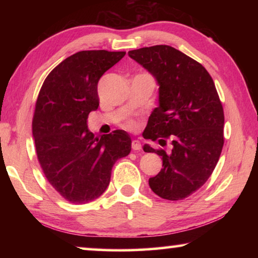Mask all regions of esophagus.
Masks as SVG:
<instances>
[{"label":"esophagus","instance_id":"obj_1","mask_svg":"<svg viewBox=\"0 0 258 258\" xmlns=\"http://www.w3.org/2000/svg\"><path fill=\"white\" fill-rule=\"evenodd\" d=\"M132 149L134 151H139L141 149V142L139 141V140H133L132 141Z\"/></svg>","mask_w":258,"mask_h":258}]
</instances>
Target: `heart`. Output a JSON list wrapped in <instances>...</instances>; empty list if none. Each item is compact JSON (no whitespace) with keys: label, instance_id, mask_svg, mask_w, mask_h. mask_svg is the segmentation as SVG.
<instances>
[{"label":"heart","instance_id":"heart-1","mask_svg":"<svg viewBox=\"0 0 258 258\" xmlns=\"http://www.w3.org/2000/svg\"><path fill=\"white\" fill-rule=\"evenodd\" d=\"M128 126H130V127H134L135 124L133 123V121H131V123H128Z\"/></svg>","mask_w":258,"mask_h":258}]
</instances>
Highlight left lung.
I'll use <instances>...</instances> for the list:
<instances>
[{"mask_svg": "<svg viewBox=\"0 0 258 258\" xmlns=\"http://www.w3.org/2000/svg\"><path fill=\"white\" fill-rule=\"evenodd\" d=\"M128 55L159 86L158 107L151 112L143 138H161L159 145H166L163 138H167L172 145L169 152L143 146L163 160L149 185L161 198L182 200L205 184L223 148L224 113L215 84L202 64L172 46L142 47Z\"/></svg>", "mask_w": 258, "mask_h": 258, "instance_id": "8db88e82", "label": "left lung"}]
</instances>
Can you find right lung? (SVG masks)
I'll use <instances>...</instances> for the list:
<instances>
[{
	"label": "right lung",
	"instance_id": "right-lung-1",
	"mask_svg": "<svg viewBox=\"0 0 258 258\" xmlns=\"http://www.w3.org/2000/svg\"><path fill=\"white\" fill-rule=\"evenodd\" d=\"M125 52L81 51L68 56L43 83L33 118L37 158L50 184L73 204H87L109 185L117 159L131 151L123 130L99 137L87 116L99 107L98 82Z\"/></svg>",
	"mask_w": 258,
	"mask_h": 258
}]
</instances>
